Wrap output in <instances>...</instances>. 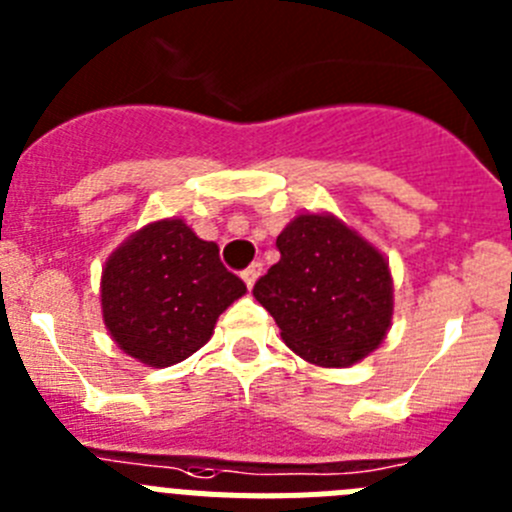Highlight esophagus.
I'll list each match as a JSON object with an SVG mask.
<instances>
[{"mask_svg": "<svg viewBox=\"0 0 512 512\" xmlns=\"http://www.w3.org/2000/svg\"><path fill=\"white\" fill-rule=\"evenodd\" d=\"M260 275H262V265H260V262H252L245 273H242V280H245L247 288H252V285L257 283V278H260Z\"/></svg>", "mask_w": 512, "mask_h": 512, "instance_id": "34e87169", "label": "esophagus"}]
</instances>
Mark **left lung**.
I'll use <instances>...</instances> for the list:
<instances>
[{"label": "left lung", "mask_w": 512, "mask_h": 512, "mask_svg": "<svg viewBox=\"0 0 512 512\" xmlns=\"http://www.w3.org/2000/svg\"><path fill=\"white\" fill-rule=\"evenodd\" d=\"M280 260L252 288L285 347L316 367H349L393 324V275L372 242L329 211L298 214L278 234Z\"/></svg>", "instance_id": "1"}]
</instances>
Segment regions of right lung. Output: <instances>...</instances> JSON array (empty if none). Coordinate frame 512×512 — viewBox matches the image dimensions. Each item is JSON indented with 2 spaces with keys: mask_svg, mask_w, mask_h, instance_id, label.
Wrapping results in <instances>:
<instances>
[{
  "mask_svg": "<svg viewBox=\"0 0 512 512\" xmlns=\"http://www.w3.org/2000/svg\"><path fill=\"white\" fill-rule=\"evenodd\" d=\"M247 293L219 260L216 242L183 219H158L132 232L101 270V316L124 354L147 367L191 357L216 319Z\"/></svg>",
  "mask_w": 512,
  "mask_h": 512,
  "instance_id": "obj_1",
  "label": "right lung"
}]
</instances>
